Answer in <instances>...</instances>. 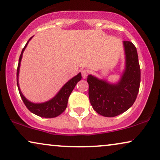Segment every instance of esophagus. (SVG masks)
I'll return each instance as SVG.
<instances>
[{
  "mask_svg": "<svg viewBox=\"0 0 160 160\" xmlns=\"http://www.w3.org/2000/svg\"><path fill=\"white\" fill-rule=\"evenodd\" d=\"M81 74H82V78H83V79H85V78H87V76H88V72H87V71H86V70H82V71H81Z\"/></svg>",
  "mask_w": 160,
  "mask_h": 160,
  "instance_id": "obj_1",
  "label": "esophagus"
}]
</instances>
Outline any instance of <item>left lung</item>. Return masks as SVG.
<instances>
[{
    "mask_svg": "<svg viewBox=\"0 0 160 160\" xmlns=\"http://www.w3.org/2000/svg\"><path fill=\"white\" fill-rule=\"evenodd\" d=\"M124 69L116 82H109L89 74L87 78L88 97L92 108L99 115L115 117L132 107L139 89L141 72L136 48L132 42H123Z\"/></svg>",
    "mask_w": 160,
    "mask_h": 160,
    "instance_id": "obj_1",
    "label": "left lung"
}]
</instances>
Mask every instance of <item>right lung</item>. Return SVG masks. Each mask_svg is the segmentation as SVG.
Wrapping results in <instances>:
<instances>
[{"label": "right lung", "mask_w": 160, "mask_h": 160, "mask_svg": "<svg viewBox=\"0 0 160 160\" xmlns=\"http://www.w3.org/2000/svg\"><path fill=\"white\" fill-rule=\"evenodd\" d=\"M32 37L33 36H32L27 42L24 48L22 49V53H21L20 57H19L18 68H17V86H18V88L19 94H20L21 98H22V101L27 107V108L32 113L39 117H42V118H55V117L62 114L66 109L69 96H70L71 93H72L73 89L74 88L75 86L77 85V83L81 80V73L80 72L76 76H74V78L71 79L70 80H68L60 88V90L57 92V95L54 97L52 98L51 99L48 100V101L42 102V103H33V102L30 101L29 100L27 99L22 94L20 87H19L18 77L23 53H24L25 48L28 46L29 42L31 40Z\"/></svg>", "instance_id": "1"}]
</instances>
